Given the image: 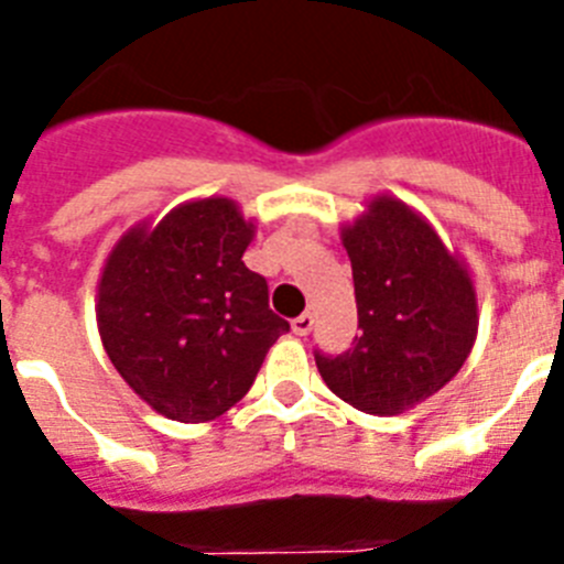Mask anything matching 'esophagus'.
Segmentation results:
<instances>
[{"instance_id":"obj_1","label":"esophagus","mask_w":564,"mask_h":564,"mask_svg":"<svg viewBox=\"0 0 564 564\" xmlns=\"http://www.w3.org/2000/svg\"><path fill=\"white\" fill-rule=\"evenodd\" d=\"M291 327H293V333H296V336H307V333L313 330V316H311V313H302V316L293 318Z\"/></svg>"}]
</instances>
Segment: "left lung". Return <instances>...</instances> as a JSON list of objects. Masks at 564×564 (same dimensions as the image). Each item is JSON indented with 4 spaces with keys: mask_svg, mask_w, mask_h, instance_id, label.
<instances>
[{
    "mask_svg": "<svg viewBox=\"0 0 564 564\" xmlns=\"http://www.w3.org/2000/svg\"><path fill=\"white\" fill-rule=\"evenodd\" d=\"M361 336L316 367L341 401L398 415L443 390L475 347L477 296L466 265L395 197H376L341 234Z\"/></svg>",
    "mask_w": 564,
    "mask_h": 564,
    "instance_id": "left-lung-1",
    "label": "left lung"
}]
</instances>
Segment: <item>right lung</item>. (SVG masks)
Masks as SVG:
<instances>
[{
  "label": "right lung",
  "mask_w": 564,
  "mask_h": 564,
  "mask_svg": "<svg viewBox=\"0 0 564 564\" xmlns=\"http://www.w3.org/2000/svg\"><path fill=\"white\" fill-rule=\"evenodd\" d=\"M253 223L228 197L183 203L118 239L98 282V333L115 370L154 412L220 417L251 390L285 318L242 262Z\"/></svg>",
  "instance_id": "obj_1"
}]
</instances>
